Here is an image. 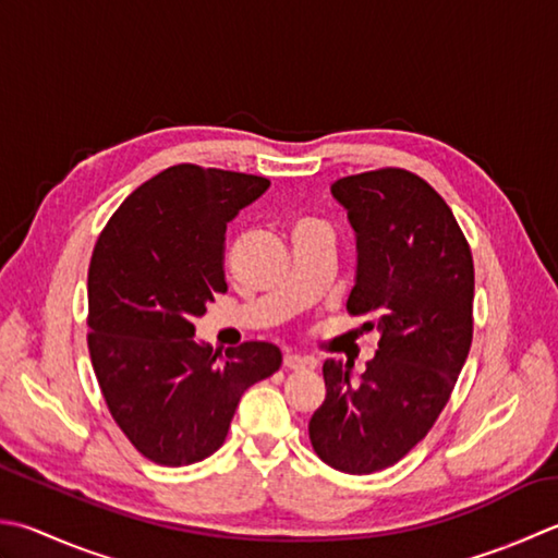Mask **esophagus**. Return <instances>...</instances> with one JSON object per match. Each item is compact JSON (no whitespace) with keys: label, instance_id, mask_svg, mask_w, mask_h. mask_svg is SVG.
Masks as SVG:
<instances>
[{"label":"esophagus","instance_id":"1","mask_svg":"<svg viewBox=\"0 0 558 558\" xmlns=\"http://www.w3.org/2000/svg\"><path fill=\"white\" fill-rule=\"evenodd\" d=\"M282 363H286V367H290V369H310V367H314L312 357H304V355H298V353H288Z\"/></svg>","mask_w":558,"mask_h":558}]
</instances>
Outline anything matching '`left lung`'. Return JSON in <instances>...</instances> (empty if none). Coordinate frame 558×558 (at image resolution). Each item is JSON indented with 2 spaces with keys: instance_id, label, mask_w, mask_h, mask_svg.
<instances>
[{
  "instance_id": "left-lung-1",
  "label": "left lung",
  "mask_w": 558,
  "mask_h": 558,
  "mask_svg": "<svg viewBox=\"0 0 558 558\" xmlns=\"http://www.w3.org/2000/svg\"><path fill=\"white\" fill-rule=\"evenodd\" d=\"M331 195L355 234L348 312L379 348L357 377L326 360L310 440L338 472L373 474L409 454L452 395L472 345L474 264L452 210L416 173H357Z\"/></svg>"
}]
</instances>
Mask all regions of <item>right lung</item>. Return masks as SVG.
Returning a JSON list of instances; mask_svg holds the SVG:
<instances>
[{
    "label": "right lung",
    "mask_w": 558,
    "mask_h": 558,
    "mask_svg": "<svg viewBox=\"0 0 558 558\" xmlns=\"http://www.w3.org/2000/svg\"><path fill=\"white\" fill-rule=\"evenodd\" d=\"M248 173L179 163L142 183L98 236L89 353L108 411L147 460L185 466L222 447L242 395L282 363L251 341L225 357L193 322L227 292V225L268 191Z\"/></svg>",
    "instance_id": "obj_1"
}]
</instances>
